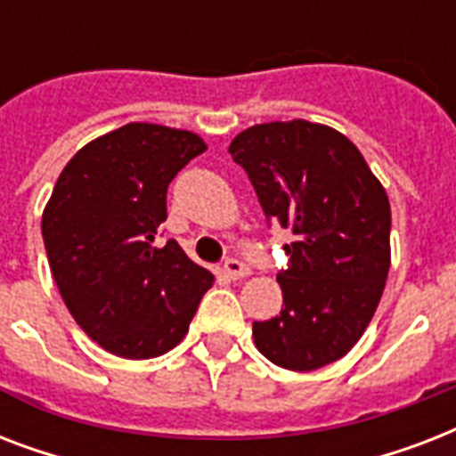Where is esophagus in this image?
I'll return each mask as SVG.
<instances>
[{
	"label": "esophagus",
	"mask_w": 456,
	"mask_h": 456,
	"mask_svg": "<svg viewBox=\"0 0 456 456\" xmlns=\"http://www.w3.org/2000/svg\"><path fill=\"white\" fill-rule=\"evenodd\" d=\"M222 272L227 274L229 279H243V277H248L250 270L246 267V265L241 263V260H236V257H229L227 263H224V267H222Z\"/></svg>",
	"instance_id": "34e87169"
}]
</instances>
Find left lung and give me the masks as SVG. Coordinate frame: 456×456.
Wrapping results in <instances>:
<instances>
[{"instance_id":"8db88e82","label":"left lung","mask_w":456,"mask_h":456,"mask_svg":"<svg viewBox=\"0 0 456 456\" xmlns=\"http://www.w3.org/2000/svg\"><path fill=\"white\" fill-rule=\"evenodd\" d=\"M229 153L248 175L270 227L289 229L284 307L253 322L277 367L312 371L340 360L374 317L390 270L388 193L357 146L329 125H253Z\"/></svg>"}]
</instances>
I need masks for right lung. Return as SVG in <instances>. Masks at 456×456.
I'll return each mask as SVG.
<instances>
[{
    "label": "right lung",
    "mask_w": 456,
    "mask_h": 456,
    "mask_svg": "<svg viewBox=\"0 0 456 456\" xmlns=\"http://www.w3.org/2000/svg\"><path fill=\"white\" fill-rule=\"evenodd\" d=\"M206 142L130 123L75 153L42 213V239L68 312L125 360L165 354L184 338L215 277L175 239L158 246L167 184Z\"/></svg>",
    "instance_id": "obj_1"
}]
</instances>
